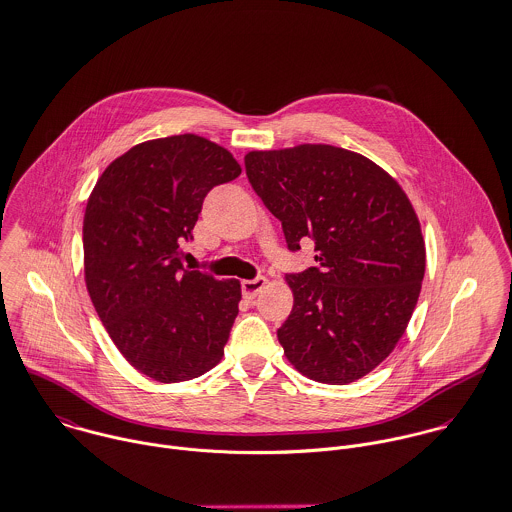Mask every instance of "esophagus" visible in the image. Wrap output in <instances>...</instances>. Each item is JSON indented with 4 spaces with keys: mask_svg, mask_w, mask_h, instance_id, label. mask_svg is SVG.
I'll return each mask as SVG.
<instances>
[{
    "mask_svg": "<svg viewBox=\"0 0 512 512\" xmlns=\"http://www.w3.org/2000/svg\"><path fill=\"white\" fill-rule=\"evenodd\" d=\"M266 278L264 276H258V278H252V280H244L242 282V294H244V298L246 300H254L258 294H260V290L266 286Z\"/></svg>",
    "mask_w": 512,
    "mask_h": 512,
    "instance_id": "1",
    "label": "esophagus"
}]
</instances>
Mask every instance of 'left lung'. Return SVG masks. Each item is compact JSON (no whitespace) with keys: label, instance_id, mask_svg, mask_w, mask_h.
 <instances>
[{"label":"left lung","instance_id":"1","mask_svg":"<svg viewBox=\"0 0 512 512\" xmlns=\"http://www.w3.org/2000/svg\"><path fill=\"white\" fill-rule=\"evenodd\" d=\"M244 163L288 250L316 244V266L286 276V357L320 383L367 375L405 334L421 292L425 242L409 198L375 163L332 145L254 151Z\"/></svg>","mask_w":512,"mask_h":512}]
</instances>
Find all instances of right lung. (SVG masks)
Masks as SVG:
<instances>
[{
  "mask_svg": "<svg viewBox=\"0 0 512 512\" xmlns=\"http://www.w3.org/2000/svg\"><path fill=\"white\" fill-rule=\"evenodd\" d=\"M242 172L234 157L196 135L141 143L97 180L83 220L91 302L125 359L161 383L212 369L238 316L240 282L188 270L206 194Z\"/></svg>",
  "mask_w": 512,
  "mask_h": 512,
  "instance_id": "right-lung-1",
  "label": "right lung"
}]
</instances>
